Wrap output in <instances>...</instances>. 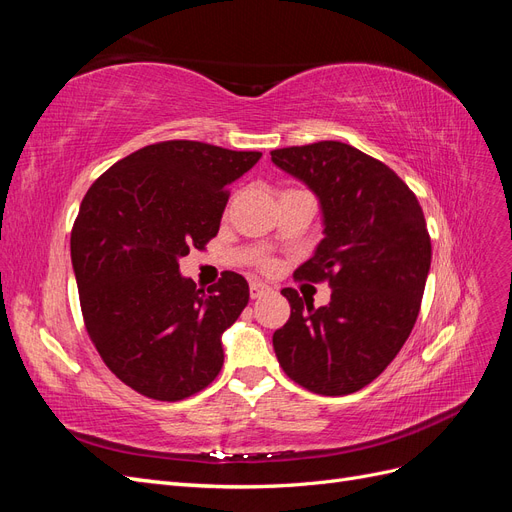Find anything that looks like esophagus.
<instances>
[{
	"instance_id": "34e87169",
	"label": "esophagus",
	"mask_w": 512,
	"mask_h": 512,
	"mask_svg": "<svg viewBox=\"0 0 512 512\" xmlns=\"http://www.w3.org/2000/svg\"><path fill=\"white\" fill-rule=\"evenodd\" d=\"M269 292H273V288H271V286H267V284H262V282H252V284H250V294H252V299L265 297V294H269Z\"/></svg>"
}]
</instances>
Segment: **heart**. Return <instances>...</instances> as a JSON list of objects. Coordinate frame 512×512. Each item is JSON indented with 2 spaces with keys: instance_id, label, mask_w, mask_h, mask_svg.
<instances>
[{
  "instance_id": "obj_1",
  "label": "heart",
  "mask_w": 512,
  "mask_h": 512,
  "mask_svg": "<svg viewBox=\"0 0 512 512\" xmlns=\"http://www.w3.org/2000/svg\"><path fill=\"white\" fill-rule=\"evenodd\" d=\"M262 265H265V267H271V262H267V260H265V262H262Z\"/></svg>"
}]
</instances>
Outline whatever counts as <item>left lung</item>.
Wrapping results in <instances>:
<instances>
[{"label":"left lung","mask_w":512,"mask_h":512,"mask_svg":"<svg viewBox=\"0 0 512 512\" xmlns=\"http://www.w3.org/2000/svg\"><path fill=\"white\" fill-rule=\"evenodd\" d=\"M284 173L312 190L324 239L294 280H329L331 303L282 294L290 318L273 333L286 376L318 395H350L376 380L421 309L431 239L421 205L393 170L352 145L320 141L271 151Z\"/></svg>","instance_id":"1"}]
</instances>
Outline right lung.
Wrapping results in <instances>:
<instances>
[{
  "label": "right lung",
  "mask_w": 512,
  "mask_h": 512,
  "mask_svg": "<svg viewBox=\"0 0 512 512\" xmlns=\"http://www.w3.org/2000/svg\"><path fill=\"white\" fill-rule=\"evenodd\" d=\"M260 151L198 141L147 145L87 190L70 254L87 333L130 389L179 401L203 391L224 365L222 333L250 301L245 277L196 288L179 258L218 235L228 185Z\"/></svg>",
  "instance_id": "right-lung-1"
}]
</instances>
